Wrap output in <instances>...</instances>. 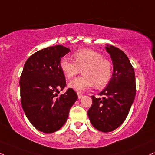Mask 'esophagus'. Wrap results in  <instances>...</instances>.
I'll return each instance as SVG.
<instances>
[{"label": "esophagus", "instance_id": "obj_1", "mask_svg": "<svg viewBox=\"0 0 155 155\" xmlns=\"http://www.w3.org/2000/svg\"><path fill=\"white\" fill-rule=\"evenodd\" d=\"M77 95H78V99L81 98V97H83V94H82V93H79V92H77Z\"/></svg>", "mask_w": 155, "mask_h": 155}]
</instances>
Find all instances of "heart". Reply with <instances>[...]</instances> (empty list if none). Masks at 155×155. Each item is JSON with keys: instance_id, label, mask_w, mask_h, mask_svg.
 <instances>
[{"instance_id": "1", "label": "heart", "mask_w": 155, "mask_h": 155, "mask_svg": "<svg viewBox=\"0 0 155 155\" xmlns=\"http://www.w3.org/2000/svg\"><path fill=\"white\" fill-rule=\"evenodd\" d=\"M73 58L67 56L60 60V68L67 78H71L83 69V77H77L69 82V87L77 91L91 88H102L110 81L112 66L108 60L97 52L91 49H81L73 54Z\"/></svg>"}]
</instances>
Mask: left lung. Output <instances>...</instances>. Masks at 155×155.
<instances>
[{"instance_id": "obj_1", "label": "left lung", "mask_w": 155, "mask_h": 155, "mask_svg": "<svg viewBox=\"0 0 155 155\" xmlns=\"http://www.w3.org/2000/svg\"><path fill=\"white\" fill-rule=\"evenodd\" d=\"M105 49L113 63V74L102 99L91 96L92 105L88 111L91 123L100 131L107 133L119 127L128 116L136 96L134 69L121 50L107 45Z\"/></svg>"}]
</instances>
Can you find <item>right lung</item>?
Wrapping results in <instances>:
<instances>
[{"instance_id": "1", "label": "right lung", "mask_w": 155, "mask_h": 155, "mask_svg": "<svg viewBox=\"0 0 155 155\" xmlns=\"http://www.w3.org/2000/svg\"><path fill=\"white\" fill-rule=\"evenodd\" d=\"M69 52L61 45L41 50L28 58L21 72L19 86L23 110L32 125L45 134L62 127L78 98L72 88L58 95L66 86L59 62Z\"/></svg>"}]
</instances>
